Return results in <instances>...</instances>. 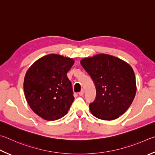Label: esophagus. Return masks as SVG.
Segmentation results:
<instances>
[{"instance_id":"34e87169","label":"esophagus","mask_w":155,"mask_h":155,"mask_svg":"<svg viewBox=\"0 0 155 155\" xmlns=\"http://www.w3.org/2000/svg\"><path fill=\"white\" fill-rule=\"evenodd\" d=\"M84 94V90H82V91H81L80 92V93H79L80 96H83Z\"/></svg>"}]
</instances>
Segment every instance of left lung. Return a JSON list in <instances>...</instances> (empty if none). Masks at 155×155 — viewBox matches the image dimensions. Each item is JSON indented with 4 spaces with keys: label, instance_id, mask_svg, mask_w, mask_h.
<instances>
[{
    "label": "left lung",
    "instance_id": "left-lung-1",
    "mask_svg": "<svg viewBox=\"0 0 155 155\" xmlns=\"http://www.w3.org/2000/svg\"><path fill=\"white\" fill-rule=\"evenodd\" d=\"M96 86V99L90 106L94 116L104 120L118 118L128 110L136 94L134 70L127 62L100 54L81 60Z\"/></svg>",
    "mask_w": 155,
    "mask_h": 155
}]
</instances>
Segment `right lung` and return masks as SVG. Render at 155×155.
Here are the masks:
<instances>
[{
    "instance_id": "obj_1",
    "label": "right lung",
    "mask_w": 155,
    "mask_h": 155,
    "mask_svg": "<svg viewBox=\"0 0 155 155\" xmlns=\"http://www.w3.org/2000/svg\"><path fill=\"white\" fill-rule=\"evenodd\" d=\"M73 64V58L51 54L38 59L26 71L24 80L26 101L44 120H58L70 109L74 97L67 73Z\"/></svg>"
}]
</instances>
